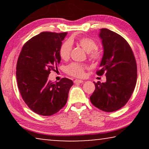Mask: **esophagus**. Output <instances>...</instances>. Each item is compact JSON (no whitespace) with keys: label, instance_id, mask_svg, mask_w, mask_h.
Instances as JSON below:
<instances>
[{"label":"esophagus","instance_id":"34e87169","mask_svg":"<svg viewBox=\"0 0 149 149\" xmlns=\"http://www.w3.org/2000/svg\"><path fill=\"white\" fill-rule=\"evenodd\" d=\"M74 83H83V81L82 80H79V79H75V80L74 81Z\"/></svg>","mask_w":149,"mask_h":149}]
</instances>
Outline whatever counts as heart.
I'll return each instance as SVG.
<instances>
[{"mask_svg":"<svg viewBox=\"0 0 149 149\" xmlns=\"http://www.w3.org/2000/svg\"><path fill=\"white\" fill-rule=\"evenodd\" d=\"M77 43L83 49L88 52V57L93 60H97L100 59L102 52L96 48V42L91 38L83 36L79 38ZM72 49V40H66L63 42L59 49V55L63 60H67L70 58ZM87 68L86 65L77 62H72L65 68V72L67 74L75 77H83L85 74V70Z\"/></svg>","mask_w":149,"mask_h":149,"instance_id":"1","label":"heart"}]
</instances>
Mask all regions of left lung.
Masks as SVG:
<instances>
[{
	"label": "left lung",
	"mask_w": 149,
	"mask_h": 149,
	"mask_svg": "<svg viewBox=\"0 0 149 149\" xmlns=\"http://www.w3.org/2000/svg\"><path fill=\"white\" fill-rule=\"evenodd\" d=\"M99 36L104 54L96 74L105 73L107 81L94 83L90 101L102 111L113 112L124 107L132 96L137 81V65L131 47L121 35L102 28Z\"/></svg>",
	"instance_id": "1"
}]
</instances>
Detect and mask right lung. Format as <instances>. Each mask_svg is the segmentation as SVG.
Returning a JSON list of instances; mask_svg holds the SVG:
<instances>
[{"mask_svg": "<svg viewBox=\"0 0 149 149\" xmlns=\"http://www.w3.org/2000/svg\"><path fill=\"white\" fill-rule=\"evenodd\" d=\"M66 34L42 32L24 45L18 58V89L28 107L38 115H54L67 102L72 81L67 78L55 83L48 80L51 71L58 69L59 49Z\"/></svg>", "mask_w": 149, "mask_h": 149, "instance_id": "1", "label": "right lung"}]
</instances>
